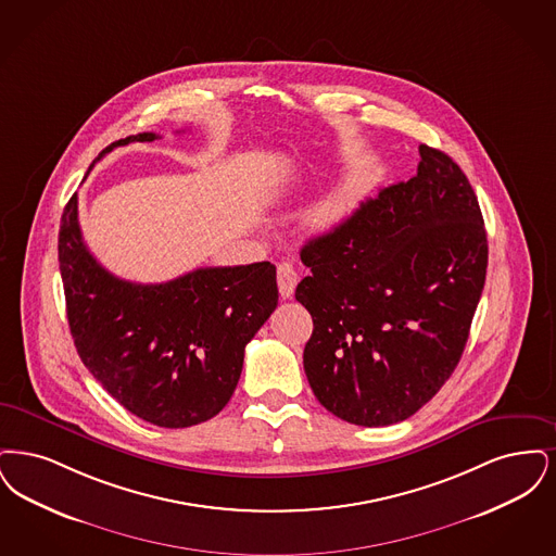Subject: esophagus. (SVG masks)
Masks as SVG:
<instances>
[{"instance_id": "34e87169", "label": "esophagus", "mask_w": 556, "mask_h": 556, "mask_svg": "<svg viewBox=\"0 0 556 556\" xmlns=\"http://www.w3.org/2000/svg\"><path fill=\"white\" fill-rule=\"evenodd\" d=\"M276 280H278V289H280L282 299H289L290 294L294 292L296 280H299L296 269L289 262H280L276 267Z\"/></svg>"}]
</instances>
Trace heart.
Here are the masks:
<instances>
[{
    "mask_svg": "<svg viewBox=\"0 0 556 556\" xmlns=\"http://www.w3.org/2000/svg\"><path fill=\"white\" fill-rule=\"evenodd\" d=\"M344 212H346V205L342 203V199H328V201L319 203L309 214V224L314 226L315 230H330L339 224Z\"/></svg>",
    "mask_w": 556,
    "mask_h": 556,
    "instance_id": "heart-1",
    "label": "heart"
}]
</instances>
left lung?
Returning a JSON list of instances; mask_svg holds the SVG:
<instances>
[{"mask_svg":"<svg viewBox=\"0 0 556 556\" xmlns=\"http://www.w3.org/2000/svg\"><path fill=\"white\" fill-rule=\"evenodd\" d=\"M417 174L301 249L296 301L314 319L303 365L340 419L382 428L421 409L459 363L482 296L488 239L463 169L419 146Z\"/></svg>","mask_w":556,"mask_h":556,"instance_id":"1","label":"left lung"}]
</instances>
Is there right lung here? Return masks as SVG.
Listing matches in <instances>:
<instances>
[{
	"label": "right lung",
	"mask_w": 556,
	"mask_h": 556,
	"mask_svg": "<svg viewBox=\"0 0 556 556\" xmlns=\"http://www.w3.org/2000/svg\"><path fill=\"white\" fill-rule=\"evenodd\" d=\"M153 139L160 135L126 137L96 162L116 147ZM58 260L71 334L85 367L124 409L160 428H191L226 407L247 342L278 305L269 262L199 267L162 285L110 274L83 241L76 193L60 222Z\"/></svg>",
	"instance_id": "right-lung-1"
}]
</instances>
